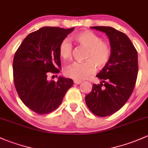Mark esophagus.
<instances>
[{
	"label": "esophagus",
	"instance_id": "obj_1",
	"mask_svg": "<svg viewBox=\"0 0 148 148\" xmlns=\"http://www.w3.org/2000/svg\"><path fill=\"white\" fill-rule=\"evenodd\" d=\"M82 81H80V80H74V83L75 84H80V83H81Z\"/></svg>",
	"mask_w": 148,
	"mask_h": 148
}]
</instances>
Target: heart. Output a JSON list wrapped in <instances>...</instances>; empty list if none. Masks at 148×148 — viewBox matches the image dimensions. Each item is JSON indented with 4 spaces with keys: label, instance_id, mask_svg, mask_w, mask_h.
Instances as JSON below:
<instances>
[{
    "label": "heart",
    "instance_id": "obj_1",
    "mask_svg": "<svg viewBox=\"0 0 148 148\" xmlns=\"http://www.w3.org/2000/svg\"><path fill=\"white\" fill-rule=\"evenodd\" d=\"M73 40L88 48L83 63H75L65 70V75L75 80H83L94 73L95 66L97 69L104 68L109 62L111 56V47L107 41L90 30H85L73 36ZM59 55L64 60L72 58V44L68 39L60 42L58 48Z\"/></svg>",
    "mask_w": 148,
    "mask_h": 148
}]
</instances>
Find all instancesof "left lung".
<instances>
[{"mask_svg":"<svg viewBox=\"0 0 148 148\" xmlns=\"http://www.w3.org/2000/svg\"><path fill=\"white\" fill-rule=\"evenodd\" d=\"M90 28L107 35L111 56L96 75L101 83L92 85V91L85 96V103L92 113L106 117L119 110L133 91L138 73V52L130 38L119 30L109 26Z\"/></svg>","mask_w":148,"mask_h":148,"instance_id":"8db88e82","label":"left lung"}]
</instances>
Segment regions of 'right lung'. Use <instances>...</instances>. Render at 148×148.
Instances as JSON below:
<instances>
[{"label": "right lung", "instance_id": "obj_1", "mask_svg": "<svg viewBox=\"0 0 148 148\" xmlns=\"http://www.w3.org/2000/svg\"><path fill=\"white\" fill-rule=\"evenodd\" d=\"M74 28L43 27L30 33L15 53L13 70L15 87L23 103L33 112L48 114L57 109L72 87V79L58 77L48 80L51 73L60 72V42Z\"/></svg>", "mask_w": 148, "mask_h": 148}]
</instances>
